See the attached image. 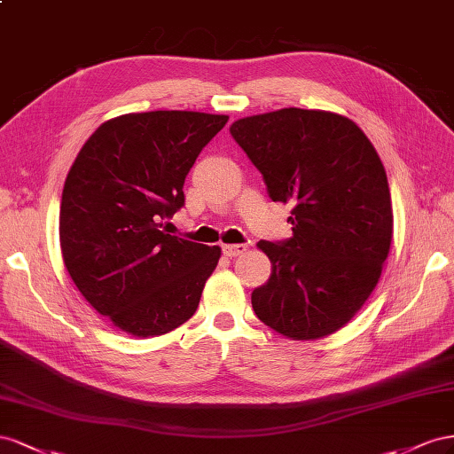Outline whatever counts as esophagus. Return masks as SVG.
Here are the masks:
<instances>
[{
  "mask_svg": "<svg viewBox=\"0 0 454 454\" xmlns=\"http://www.w3.org/2000/svg\"><path fill=\"white\" fill-rule=\"evenodd\" d=\"M245 251H247V245L245 243H236V245H223V253L226 254V256H239V254H243Z\"/></svg>",
  "mask_w": 454,
  "mask_h": 454,
  "instance_id": "esophagus-1",
  "label": "esophagus"
}]
</instances>
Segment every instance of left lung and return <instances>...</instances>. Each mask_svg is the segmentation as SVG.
<instances>
[{"instance_id":"1","label":"left lung","mask_w":454,"mask_h":454,"mask_svg":"<svg viewBox=\"0 0 454 454\" xmlns=\"http://www.w3.org/2000/svg\"><path fill=\"white\" fill-rule=\"evenodd\" d=\"M230 133L270 198L293 203V238L256 243L271 262L251 294L256 317L291 340L336 333L377 287L390 253L394 211L377 150L352 120L325 110L258 114Z\"/></svg>"}]
</instances>
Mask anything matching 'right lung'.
<instances>
[{"instance_id": "obj_1", "label": "right lung", "mask_w": 454, "mask_h": 454, "mask_svg": "<svg viewBox=\"0 0 454 454\" xmlns=\"http://www.w3.org/2000/svg\"><path fill=\"white\" fill-rule=\"evenodd\" d=\"M228 115L158 110L102 123L72 163L60 249L72 281L120 331L148 339L196 314L218 245L160 230L184 205V180Z\"/></svg>"}]
</instances>
